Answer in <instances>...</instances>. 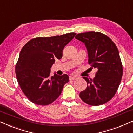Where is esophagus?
Instances as JSON below:
<instances>
[{
  "label": "esophagus",
  "instance_id": "obj_1",
  "mask_svg": "<svg viewBox=\"0 0 133 133\" xmlns=\"http://www.w3.org/2000/svg\"><path fill=\"white\" fill-rule=\"evenodd\" d=\"M77 78L75 77H69V79L70 81L75 80V79H76Z\"/></svg>",
  "mask_w": 133,
  "mask_h": 133
}]
</instances>
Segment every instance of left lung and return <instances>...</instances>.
I'll list each match as a JSON object with an SVG mask.
<instances>
[{
  "instance_id": "left-lung-1",
  "label": "left lung",
  "mask_w": 133,
  "mask_h": 133,
  "mask_svg": "<svg viewBox=\"0 0 133 133\" xmlns=\"http://www.w3.org/2000/svg\"><path fill=\"white\" fill-rule=\"evenodd\" d=\"M75 38L86 45L88 63L98 69L92 79L83 77L87 82V87L79 93V97L91 106L105 104L114 96L123 75L117 46L108 36L100 32L78 33Z\"/></svg>"
}]
</instances>
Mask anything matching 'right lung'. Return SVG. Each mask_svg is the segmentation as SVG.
<instances>
[{
  "instance_id": "1",
  "label": "right lung",
  "mask_w": 133,
  "mask_h": 133,
  "mask_svg": "<svg viewBox=\"0 0 133 133\" xmlns=\"http://www.w3.org/2000/svg\"><path fill=\"white\" fill-rule=\"evenodd\" d=\"M75 33L45 38H36L24 45L15 71L20 88L27 98L38 105H48L58 98L65 83L67 74L50 76V68L63 56L65 45Z\"/></svg>"
}]
</instances>
